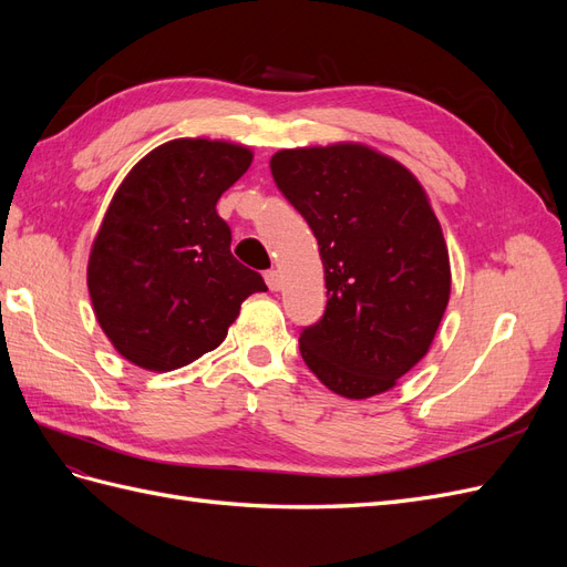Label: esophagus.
<instances>
[{
    "label": "esophagus",
    "instance_id": "esophagus-1",
    "mask_svg": "<svg viewBox=\"0 0 567 567\" xmlns=\"http://www.w3.org/2000/svg\"><path fill=\"white\" fill-rule=\"evenodd\" d=\"M265 281L269 286V290H279L281 288V274L277 269L265 271Z\"/></svg>",
    "mask_w": 567,
    "mask_h": 567
}]
</instances>
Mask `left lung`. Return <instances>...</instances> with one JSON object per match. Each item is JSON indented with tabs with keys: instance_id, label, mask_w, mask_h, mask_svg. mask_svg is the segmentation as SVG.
I'll return each mask as SVG.
<instances>
[{
	"instance_id": "1",
	"label": "left lung",
	"mask_w": 567,
	"mask_h": 567,
	"mask_svg": "<svg viewBox=\"0 0 567 567\" xmlns=\"http://www.w3.org/2000/svg\"><path fill=\"white\" fill-rule=\"evenodd\" d=\"M269 167L326 274L323 317L300 331L305 364L342 398L390 390L431 348L450 302V255L421 184L359 144L279 151Z\"/></svg>"
}]
</instances>
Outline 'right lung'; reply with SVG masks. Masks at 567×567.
I'll use <instances>...</instances> for the list:
<instances>
[{"instance_id":"obj_1","label":"right lung","mask_w":567,"mask_h":567,"mask_svg":"<svg viewBox=\"0 0 567 567\" xmlns=\"http://www.w3.org/2000/svg\"><path fill=\"white\" fill-rule=\"evenodd\" d=\"M250 161L236 144L175 140L120 184L87 284L101 329L132 364L173 371L194 362L225 340L250 293L267 290L231 255V229L215 210Z\"/></svg>"}]
</instances>
